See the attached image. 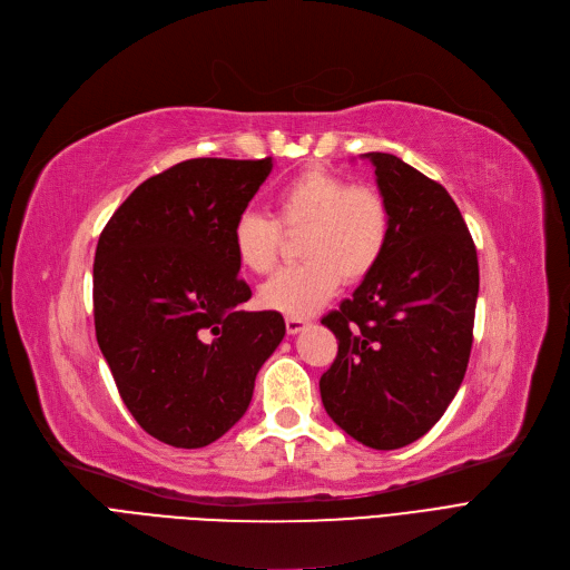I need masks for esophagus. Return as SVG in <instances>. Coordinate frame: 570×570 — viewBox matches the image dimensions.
Segmentation results:
<instances>
[{
  "label": "esophagus",
  "instance_id": "esophagus-1",
  "mask_svg": "<svg viewBox=\"0 0 570 570\" xmlns=\"http://www.w3.org/2000/svg\"><path fill=\"white\" fill-rule=\"evenodd\" d=\"M307 325H309V321H307V318L286 316V333H288V335H297V333H303Z\"/></svg>",
  "mask_w": 570,
  "mask_h": 570
}]
</instances>
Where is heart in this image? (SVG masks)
Wrapping results in <instances>:
<instances>
[{"label":"heart","instance_id":"1","mask_svg":"<svg viewBox=\"0 0 570 570\" xmlns=\"http://www.w3.org/2000/svg\"><path fill=\"white\" fill-rule=\"evenodd\" d=\"M282 230H303L297 254L305 263L269 277L258 291V303L301 318L331 301L340 282L361 284L374 273L391 243L393 217L379 189L312 168L275 194V219L252 209L235 219L230 243L237 263L254 275L273 269Z\"/></svg>","mask_w":570,"mask_h":570}]
</instances>
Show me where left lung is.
I'll use <instances>...</instances> for the list:
<instances>
[{"label":"left lung","instance_id":"8db88e82","mask_svg":"<svg viewBox=\"0 0 570 570\" xmlns=\"http://www.w3.org/2000/svg\"><path fill=\"white\" fill-rule=\"evenodd\" d=\"M391 207L374 273L321 318L335 363L318 385L327 415L355 441L395 451L428 434L458 395L473 342L478 256L455 200L395 155L367 153Z\"/></svg>","mask_w":570,"mask_h":570}]
</instances>
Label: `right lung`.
Listing matches in <instances>:
<instances>
[{
    "label": "right lung",
    "mask_w": 570,
    "mask_h": 570,
    "mask_svg": "<svg viewBox=\"0 0 570 570\" xmlns=\"http://www.w3.org/2000/svg\"><path fill=\"white\" fill-rule=\"evenodd\" d=\"M273 159H189L115 209L95 256L97 342L136 423L203 448L245 415L284 340L279 312H245L230 230Z\"/></svg>",
    "instance_id": "obj_1"
}]
</instances>
